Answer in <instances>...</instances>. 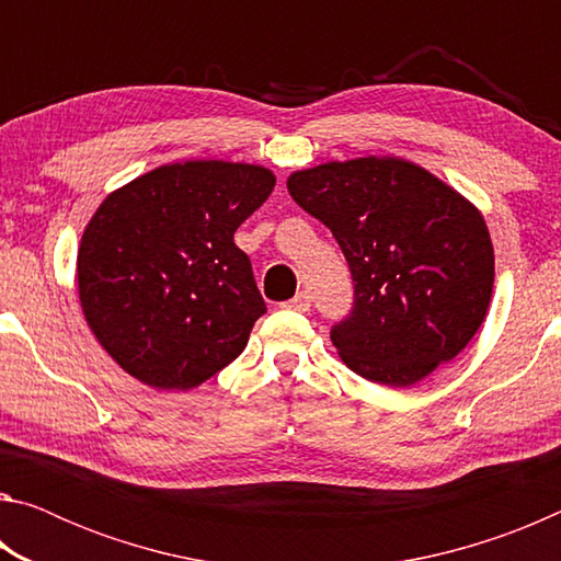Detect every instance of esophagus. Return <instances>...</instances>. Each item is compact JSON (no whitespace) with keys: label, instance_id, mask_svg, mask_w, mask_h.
<instances>
[{"label":"esophagus","instance_id":"34e87169","mask_svg":"<svg viewBox=\"0 0 561 561\" xmlns=\"http://www.w3.org/2000/svg\"><path fill=\"white\" fill-rule=\"evenodd\" d=\"M282 307H284V309H289V311H309V307H311V297H309V291H299L297 297L289 299V301H284Z\"/></svg>","mask_w":561,"mask_h":561}]
</instances>
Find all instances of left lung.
<instances>
[{
	"label": "left lung",
	"instance_id": "obj_1",
	"mask_svg": "<svg viewBox=\"0 0 561 561\" xmlns=\"http://www.w3.org/2000/svg\"><path fill=\"white\" fill-rule=\"evenodd\" d=\"M287 187L336 237L356 282L354 311L331 331L351 371L408 388L470 344L490 307L495 250L468 197L398 156L294 170Z\"/></svg>",
	"mask_w": 561,
	"mask_h": 561
}]
</instances>
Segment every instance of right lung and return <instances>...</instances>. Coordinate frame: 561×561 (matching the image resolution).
I'll list each match as a JSON object with an SVG mask.
<instances>
[{"mask_svg": "<svg viewBox=\"0 0 561 561\" xmlns=\"http://www.w3.org/2000/svg\"><path fill=\"white\" fill-rule=\"evenodd\" d=\"M270 168L183 160L106 195L76 254L79 301L106 354L158 391H190L242 354L267 307L234 232Z\"/></svg>", "mask_w": 561, "mask_h": 561, "instance_id": "1", "label": "right lung"}]
</instances>
